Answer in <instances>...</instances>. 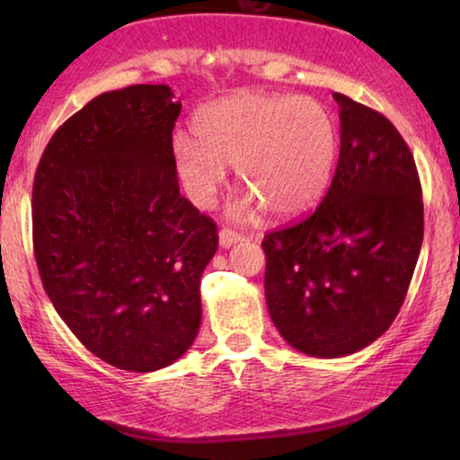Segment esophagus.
Listing matches in <instances>:
<instances>
[{
    "instance_id": "1",
    "label": "esophagus",
    "mask_w": 460,
    "mask_h": 460,
    "mask_svg": "<svg viewBox=\"0 0 460 460\" xmlns=\"http://www.w3.org/2000/svg\"><path fill=\"white\" fill-rule=\"evenodd\" d=\"M243 241V236L238 234V232H234L232 228H222L219 230V244H222V247H232V244H236V243H241Z\"/></svg>"
}]
</instances>
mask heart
<instances>
[{
  "label": "heart",
  "instance_id": "1",
  "mask_svg": "<svg viewBox=\"0 0 460 460\" xmlns=\"http://www.w3.org/2000/svg\"><path fill=\"white\" fill-rule=\"evenodd\" d=\"M197 142L178 134L172 142L173 169L186 197L211 209L226 184V165H236L253 199L238 216L257 209L276 217L312 211L329 190L339 159V128L332 112L314 98L236 93L200 112Z\"/></svg>",
  "mask_w": 460,
  "mask_h": 460
}]
</instances>
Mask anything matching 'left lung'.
<instances>
[{
  "label": "left lung",
  "mask_w": 460,
  "mask_h": 460,
  "mask_svg": "<svg viewBox=\"0 0 460 460\" xmlns=\"http://www.w3.org/2000/svg\"><path fill=\"white\" fill-rule=\"evenodd\" d=\"M332 98L341 150L329 192L261 243L272 323L316 358L354 354L392 326L423 244L420 180L404 137L381 112Z\"/></svg>",
  "instance_id": "8db88e82"
}]
</instances>
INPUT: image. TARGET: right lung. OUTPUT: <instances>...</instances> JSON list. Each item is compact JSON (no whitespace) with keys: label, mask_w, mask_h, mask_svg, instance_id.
<instances>
[{"label":"right lung","mask_w":460,"mask_h":460,"mask_svg":"<svg viewBox=\"0 0 460 460\" xmlns=\"http://www.w3.org/2000/svg\"><path fill=\"white\" fill-rule=\"evenodd\" d=\"M167 85L100 93L56 129L33 181L43 288L100 360L153 373L200 326V276L217 226L180 194Z\"/></svg>","instance_id":"obj_1"}]
</instances>
